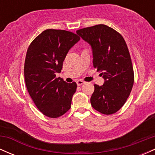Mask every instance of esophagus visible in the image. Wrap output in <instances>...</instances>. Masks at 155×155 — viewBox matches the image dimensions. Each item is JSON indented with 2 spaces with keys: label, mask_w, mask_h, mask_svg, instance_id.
Listing matches in <instances>:
<instances>
[{
  "label": "esophagus",
  "mask_w": 155,
  "mask_h": 155,
  "mask_svg": "<svg viewBox=\"0 0 155 155\" xmlns=\"http://www.w3.org/2000/svg\"><path fill=\"white\" fill-rule=\"evenodd\" d=\"M85 82L82 80H78L77 81H76V84H77V86H81V85H82L83 84H84Z\"/></svg>",
  "instance_id": "1"
}]
</instances>
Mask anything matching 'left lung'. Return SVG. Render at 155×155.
I'll use <instances>...</instances> for the list:
<instances>
[{
  "label": "left lung",
  "instance_id": "1",
  "mask_svg": "<svg viewBox=\"0 0 155 155\" xmlns=\"http://www.w3.org/2000/svg\"><path fill=\"white\" fill-rule=\"evenodd\" d=\"M76 33L91 46L93 66L105 81L95 84L92 106L104 114L118 111L125 104L134 83V72L125 41L120 33L106 25L84 28Z\"/></svg>",
  "mask_w": 155,
  "mask_h": 155
}]
</instances>
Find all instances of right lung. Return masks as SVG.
Segmentation results:
<instances>
[{
	"instance_id": "add662e5",
	"label": "right lung",
	"mask_w": 155,
	"mask_h": 155,
	"mask_svg": "<svg viewBox=\"0 0 155 155\" xmlns=\"http://www.w3.org/2000/svg\"><path fill=\"white\" fill-rule=\"evenodd\" d=\"M79 40L72 32L47 29L31 42L27 51V89L36 107L48 117L57 118L70 109L77 85L57 78L56 73L61 72L67 53Z\"/></svg>"
}]
</instances>
